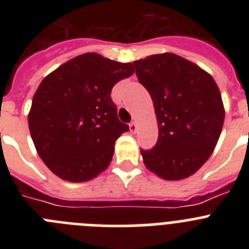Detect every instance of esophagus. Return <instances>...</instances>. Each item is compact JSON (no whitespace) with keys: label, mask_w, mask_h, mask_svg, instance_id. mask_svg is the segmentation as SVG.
Returning a JSON list of instances; mask_svg holds the SVG:
<instances>
[{"label":"esophagus","mask_w":249,"mask_h":249,"mask_svg":"<svg viewBox=\"0 0 249 249\" xmlns=\"http://www.w3.org/2000/svg\"><path fill=\"white\" fill-rule=\"evenodd\" d=\"M129 131L133 132V133H135V132L137 131V124H136L135 121H132V122L129 123Z\"/></svg>","instance_id":"1"}]
</instances>
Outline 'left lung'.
I'll use <instances>...</instances> for the list:
<instances>
[{"instance_id": "8db88e82", "label": "left lung", "mask_w": 249, "mask_h": 249, "mask_svg": "<svg viewBox=\"0 0 249 249\" xmlns=\"http://www.w3.org/2000/svg\"><path fill=\"white\" fill-rule=\"evenodd\" d=\"M138 81L151 94L158 140L141 149L148 169L171 181L190 177L212 155L221 136L224 109L214 80L173 53L135 61Z\"/></svg>"}]
</instances>
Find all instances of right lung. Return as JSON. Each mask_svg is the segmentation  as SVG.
Returning <instances> with one entry per match:
<instances>
[{
	"label": "right lung",
	"mask_w": 249,
	"mask_h": 249,
	"mask_svg": "<svg viewBox=\"0 0 249 249\" xmlns=\"http://www.w3.org/2000/svg\"><path fill=\"white\" fill-rule=\"evenodd\" d=\"M133 72L131 62L89 52L43 78L32 100L28 127L39 157L54 175L86 182L108 167L114 142L129 131L118 120L111 92Z\"/></svg>",
	"instance_id": "right-lung-1"
}]
</instances>
